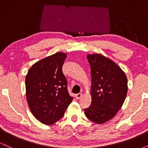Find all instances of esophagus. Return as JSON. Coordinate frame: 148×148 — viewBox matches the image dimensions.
I'll list each match as a JSON object with an SVG mask.
<instances>
[{"label":"esophagus","mask_w":148,"mask_h":148,"mask_svg":"<svg viewBox=\"0 0 148 148\" xmlns=\"http://www.w3.org/2000/svg\"><path fill=\"white\" fill-rule=\"evenodd\" d=\"M82 96H83L82 93H78V94H76L75 95V97H76V99H80V98H81Z\"/></svg>","instance_id":"esophagus-1"}]
</instances>
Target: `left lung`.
I'll use <instances>...</instances> for the list:
<instances>
[{
    "mask_svg": "<svg viewBox=\"0 0 148 148\" xmlns=\"http://www.w3.org/2000/svg\"><path fill=\"white\" fill-rule=\"evenodd\" d=\"M92 79L91 104L85 114L102 124L111 120L123 106L127 93V78L113 61L99 55H88Z\"/></svg>",
    "mask_w": 148,
    "mask_h": 148,
    "instance_id": "1",
    "label": "left lung"
}]
</instances>
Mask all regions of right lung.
I'll return each instance as SVG.
<instances>
[{"label": "right lung", "instance_id": "obj_1", "mask_svg": "<svg viewBox=\"0 0 148 148\" xmlns=\"http://www.w3.org/2000/svg\"><path fill=\"white\" fill-rule=\"evenodd\" d=\"M66 57L58 52L42 59L30 67L25 77L28 106L34 116L45 125L60 120L74 99L69 95L62 70Z\"/></svg>", "mask_w": 148, "mask_h": 148}]
</instances>
